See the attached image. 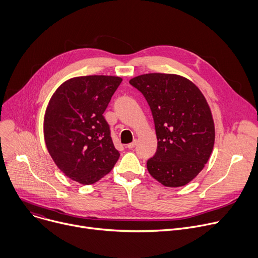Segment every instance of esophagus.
<instances>
[{
    "mask_svg": "<svg viewBox=\"0 0 258 258\" xmlns=\"http://www.w3.org/2000/svg\"><path fill=\"white\" fill-rule=\"evenodd\" d=\"M136 145H137V140H134L132 143H130V144H127V145H126V148L132 149V148H134Z\"/></svg>",
    "mask_w": 258,
    "mask_h": 258,
    "instance_id": "obj_1",
    "label": "esophagus"
}]
</instances>
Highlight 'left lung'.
Segmentation results:
<instances>
[{"label":"left lung","mask_w":258,"mask_h":258,"mask_svg":"<svg viewBox=\"0 0 258 258\" xmlns=\"http://www.w3.org/2000/svg\"><path fill=\"white\" fill-rule=\"evenodd\" d=\"M150 107L158 139L147 161L149 174L168 187L193 180L208 163L215 144L211 108L197 86L173 74H145L130 80Z\"/></svg>","instance_id":"obj_1"}]
</instances>
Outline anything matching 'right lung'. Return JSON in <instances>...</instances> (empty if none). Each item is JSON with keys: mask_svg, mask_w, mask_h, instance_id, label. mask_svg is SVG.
I'll use <instances>...</instances> for the list:
<instances>
[{"mask_svg": "<svg viewBox=\"0 0 258 258\" xmlns=\"http://www.w3.org/2000/svg\"><path fill=\"white\" fill-rule=\"evenodd\" d=\"M122 79L114 76L76 77L51 95L43 120L48 153L65 176L92 184L111 172L120 153L104 117Z\"/></svg>", "mask_w": 258, "mask_h": 258, "instance_id": "add662e5", "label": "right lung"}]
</instances>
